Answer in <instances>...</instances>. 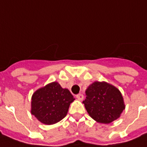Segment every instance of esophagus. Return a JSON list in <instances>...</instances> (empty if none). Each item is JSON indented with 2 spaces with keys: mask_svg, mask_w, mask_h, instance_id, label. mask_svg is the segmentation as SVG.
I'll list each match as a JSON object with an SVG mask.
<instances>
[{
  "mask_svg": "<svg viewBox=\"0 0 147 147\" xmlns=\"http://www.w3.org/2000/svg\"><path fill=\"white\" fill-rule=\"evenodd\" d=\"M76 96H77V98L79 100H82L84 99V95L82 94H78Z\"/></svg>",
  "mask_w": 147,
  "mask_h": 147,
  "instance_id": "34e87169",
  "label": "esophagus"
}]
</instances>
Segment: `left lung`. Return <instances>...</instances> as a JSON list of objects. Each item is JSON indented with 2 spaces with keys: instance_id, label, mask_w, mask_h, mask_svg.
Masks as SVG:
<instances>
[{
  "instance_id": "8db88e82",
  "label": "left lung",
  "mask_w": 147,
  "mask_h": 147,
  "mask_svg": "<svg viewBox=\"0 0 147 147\" xmlns=\"http://www.w3.org/2000/svg\"><path fill=\"white\" fill-rule=\"evenodd\" d=\"M83 101L90 117L101 123H110L120 117L125 109L122 94L106 82L96 81L88 86Z\"/></svg>"
}]
</instances>
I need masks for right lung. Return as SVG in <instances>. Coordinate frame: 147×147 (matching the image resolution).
I'll list each match as a JSON object with an SVG mask.
<instances>
[{
	"label": "right lung",
	"instance_id": "add662e5",
	"mask_svg": "<svg viewBox=\"0 0 147 147\" xmlns=\"http://www.w3.org/2000/svg\"><path fill=\"white\" fill-rule=\"evenodd\" d=\"M31 100V113L44 124L51 125L66 117L70 103L75 99L69 90L62 88L57 82H53L37 90Z\"/></svg>",
	"mask_w": 147,
	"mask_h": 147
}]
</instances>
